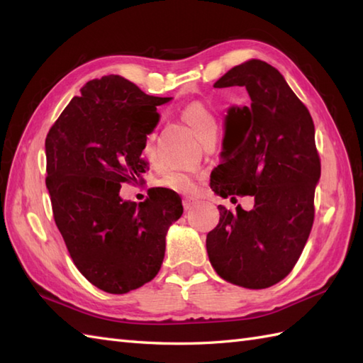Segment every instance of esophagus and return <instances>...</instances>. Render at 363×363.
I'll return each instance as SVG.
<instances>
[{
	"label": "esophagus",
	"mask_w": 363,
	"mask_h": 363,
	"mask_svg": "<svg viewBox=\"0 0 363 363\" xmlns=\"http://www.w3.org/2000/svg\"><path fill=\"white\" fill-rule=\"evenodd\" d=\"M195 204H196V201H195V199H191V198H186L182 201V206H184V209H186V211H190Z\"/></svg>",
	"instance_id": "34e87169"
}]
</instances>
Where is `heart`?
Masks as SVG:
<instances>
[{
  "instance_id": "b5f03b06",
  "label": "heart",
  "mask_w": 363,
  "mask_h": 363,
  "mask_svg": "<svg viewBox=\"0 0 363 363\" xmlns=\"http://www.w3.org/2000/svg\"><path fill=\"white\" fill-rule=\"evenodd\" d=\"M181 118L191 129V133L196 135L199 142H203L206 137L217 134L218 130V121L215 118L213 112L203 103H191L184 107ZM152 142L154 135L150 134L145 143V154L148 157H152ZM159 184L162 187L184 195L194 194L196 190V177L189 172H181V169H172V172L165 173Z\"/></svg>"
}]
</instances>
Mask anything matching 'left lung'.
<instances>
[{
  "mask_svg": "<svg viewBox=\"0 0 363 363\" xmlns=\"http://www.w3.org/2000/svg\"><path fill=\"white\" fill-rule=\"evenodd\" d=\"M213 87H245L250 106L228 109L223 160L211 173V189L223 198L252 196L254 207L238 204L230 212L218 206L207 254L225 281L267 289L291 272L313 225L321 174L315 126L284 76L264 60L230 68Z\"/></svg>",
  "mask_w": 363,
  "mask_h": 363,
  "instance_id": "left-lung-1",
  "label": "left lung"
}]
</instances>
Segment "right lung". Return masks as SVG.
<instances>
[{"label":"right lung","mask_w":363,"mask_h":363,"mask_svg":"<svg viewBox=\"0 0 363 363\" xmlns=\"http://www.w3.org/2000/svg\"><path fill=\"white\" fill-rule=\"evenodd\" d=\"M169 99L146 95L118 74L103 76L81 89L46 135L54 221L76 268L113 295L154 279L168 228L184 212L168 189L140 204L120 198L121 182H137L148 168L146 135L159 121L156 106Z\"/></svg>","instance_id":"add662e5"}]
</instances>
